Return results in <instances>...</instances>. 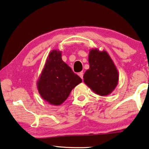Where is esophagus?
Listing matches in <instances>:
<instances>
[{"instance_id":"obj_1","label":"esophagus","mask_w":149,"mask_h":149,"mask_svg":"<svg viewBox=\"0 0 149 149\" xmlns=\"http://www.w3.org/2000/svg\"><path fill=\"white\" fill-rule=\"evenodd\" d=\"M79 76L81 77V78L83 79V72H79Z\"/></svg>"}]
</instances>
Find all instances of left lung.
I'll use <instances>...</instances> for the list:
<instances>
[{"mask_svg":"<svg viewBox=\"0 0 149 149\" xmlns=\"http://www.w3.org/2000/svg\"><path fill=\"white\" fill-rule=\"evenodd\" d=\"M89 68L83 75L84 83L100 95L111 93L117 87L119 74L108 53L92 48L89 54Z\"/></svg>","mask_w":149,"mask_h":149,"instance_id":"left-lung-1","label":"left lung"}]
</instances>
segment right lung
Instances as JSON below:
<instances>
[{"instance_id":"right-lung-1","label":"right lung","mask_w":149,"mask_h":149,"mask_svg":"<svg viewBox=\"0 0 149 149\" xmlns=\"http://www.w3.org/2000/svg\"><path fill=\"white\" fill-rule=\"evenodd\" d=\"M81 82L82 79L62 60V52L54 49L47 58L37 87L43 100L51 105H60Z\"/></svg>"}]
</instances>
